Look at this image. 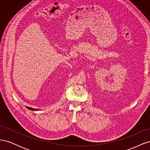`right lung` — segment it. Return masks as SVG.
Masks as SVG:
<instances>
[{"mask_svg":"<svg viewBox=\"0 0 150 150\" xmlns=\"http://www.w3.org/2000/svg\"><path fill=\"white\" fill-rule=\"evenodd\" d=\"M27 108H28L29 110H33V111H37V110H36V109H34V108H30V107H28V106H27Z\"/></svg>","mask_w":150,"mask_h":150,"instance_id":"right-lung-1","label":"right lung"}]
</instances>
